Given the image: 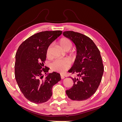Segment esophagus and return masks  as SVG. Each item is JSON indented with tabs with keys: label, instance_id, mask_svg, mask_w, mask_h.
<instances>
[{
	"label": "esophagus",
	"instance_id": "1",
	"mask_svg": "<svg viewBox=\"0 0 122 122\" xmlns=\"http://www.w3.org/2000/svg\"><path fill=\"white\" fill-rule=\"evenodd\" d=\"M61 79H64V78H65V77H64V75H61Z\"/></svg>",
	"mask_w": 122,
	"mask_h": 122
}]
</instances>
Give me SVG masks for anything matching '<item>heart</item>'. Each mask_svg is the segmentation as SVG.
Listing matches in <instances>:
<instances>
[{
	"instance_id": "obj_1",
	"label": "heart",
	"mask_w": 122,
	"mask_h": 122,
	"mask_svg": "<svg viewBox=\"0 0 122 122\" xmlns=\"http://www.w3.org/2000/svg\"><path fill=\"white\" fill-rule=\"evenodd\" d=\"M59 44L62 48L65 51L70 50L72 46L71 41L66 38H61L59 41ZM50 48L51 46H49L47 48L46 50V53L48 57L50 56ZM70 65V61L67 59L57 60L54 61L51 64V68L54 71L59 73H64L69 68Z\"/></svg>"
}]
</instances>
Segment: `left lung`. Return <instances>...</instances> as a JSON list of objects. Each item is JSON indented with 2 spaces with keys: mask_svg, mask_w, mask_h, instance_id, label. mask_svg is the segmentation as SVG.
<instances>
[{
  "mask_svg": "<svg viewBox=\"0 0 122 122\" xmlns=\"http://www.w3.org/2000/svg\"><path fill=\"white\" fill-rule=\"evenodd\" d=\"M63 35L75 44L77 54L68 71L76 76L70 77L74 84L66 94L72 100H85L95 93L101 81L104 66L100 52L93 40L86 36L73 31H64Z\"/></svg>",
  "mask_w": 122,
  "mask_h": 122,
  "instance_id": "obj_1",
  "label": "left lung"
}]
</instances>
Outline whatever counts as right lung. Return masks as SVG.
<instances>
[{
    "instance_id": "obj_1",
    "label": "right lung",
    "mask_w": 122,
    "mask_h": 122,
    "mask_svg": "<svg viewBox=\"0 0 122 122\" xmlns=\"http://www.w3.org/2000/svg\"><path fill=\"white\" fill-rule=\"evenodd\" d=\"M61 30L45 31L25 40L16 54L15 76L24 96L36 104L46 102L52 96L54 85L61 79L60 74L53 72L44 78L49 68H44L46 50L50 44L61 35Z\"/></svg>"
}]
</instances>
